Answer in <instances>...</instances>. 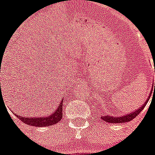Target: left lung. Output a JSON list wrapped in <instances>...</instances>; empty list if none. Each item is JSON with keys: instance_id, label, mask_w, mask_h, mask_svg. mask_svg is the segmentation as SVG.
<instances>
[{"instance_id": "8db88e82", "label": "left lung", "mask_w": 155, "mask_h": 155, "mask_svg": "<svg viewBox=\"0 0 155 155\" xmlns=\"http://www.w3.org/2000/svg\"><path fill=\"white\" fill-rule=\"evenodd\" d=\"M150 95H151V93L149 95L148 98L146 100V102L143 103V105H142L141 107H140L139 109H137L135 112H133L131 113H129V114L125 115V116H110V115H106V116H102L101 118L102 120H103L104 121L107 122V123H111V124H122V123H127V122L131 121L132 120H134L135 117H136L137 115H139V113L141 112L143 109V108L146 106L147 102H148L149 98H150Z\"/></svg>"}]
</instances>
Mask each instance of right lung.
<instances>
[{
    "label": "right lung",
    "instance_id": "obj_1",
    "mask_svg": "<svg viewBox=\"0 0 155 155\" xmlns=\"http://www.w3.org/2000/svg\"><path fill=\"white\" fill-rule=\"evenodd\" d=\"M63 101L57 109L54 111L53 114H50L49 116H42V117H26V116H20L16 115L18 118L25 124L34 127H50L57 124L58 122L61 120L63 117Z\"/></svg>",
    "mask_w": 155,
    "mask_h": 155
}]
</instances>
